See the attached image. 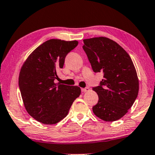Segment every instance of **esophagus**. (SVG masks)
Returning <instances> with one entry per match:
<instances>
[{"mask_svg":"<svg viewBox=\"0 0 155 155\" xmlns=\"http://www.w3.org/2000/svg\"><path fill=\"white\" fill-rule=\"evenodd\" d=\"M89 90H90V88H89L88 87H86V88H82V89H81L82 91L84 92V93H85V92H88Z\"/></svg>","mask_w":155,"mask_h":155,"instance_id":"obj_1","label":"esophagus"}]
</instances>
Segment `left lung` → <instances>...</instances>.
Segmentation results:
<instances>
[{
	"label": "left lung",
	"mask_w": 155,
	"mask_h": 155,
	"mask_svg": "<svg viewBox=\"0 0 155 155\" xmlns=\"http://www.w3.org/2000/svg\"><path fill=\"white\" fill-rule=\"evenodd\" d=\"M83 43V48L94 72L104 74L100 85L93 88L99 96L93 112L104 121L117 120L128 112L139 94L134 63L128 53L110 38H88Z\"/></svg>",
	"instance_id": "1"
}]
</instances>
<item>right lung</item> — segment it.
I'll list each match as a JSON object with an SVG mask.
<instances>
[{"label":"right lung","instance_id":"obj_1","mask_svg":"<svg viewBox=\"0 0 155 155\" xmlns=\"http://www.w3.org/2000/svg\"><path fill=\"white\" fill-rule=\"evenodd\" d=\"M78 44L77 41L48 40L35 49L21 67L19 86L24 105L31 117L40 123H59L81 95L80 87L54 83L67 54Z\"/></svg>","mask_w":155,"mask_h":155}]
</instances>
